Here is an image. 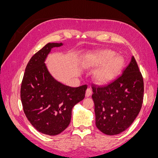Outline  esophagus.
Segmentation results:
<instances>
[{
  "instance_id": "1",
  "label": "esophagus",
  "mask_w": 158,
  "mask_h": 158,
  "mask_svg": "<svg viewBox=\"0 0 158 158\" xmlns=\"http://www.w3.org/2000/svg\"><path fill=\"white\" fill-rule=\"evenodd\" d=\"M92 89H91L90 88H88L87 89H86V91H85V97L86 98H88L89 96H90L91 95H92Z\"/></svg>"
}]
</instances>
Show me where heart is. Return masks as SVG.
<instances>
[{
  "label": "heart",
  "instance_id": "obj_1",
  "mask_svg": "<svg viewBox=\"0 0 158 158\" xmlns=\"http://www.w3.org/2000/svg\"><path fill=\"white\" fill-rule=\"evenodd\" d=\"M125 60L120 55H115L111 50L106 49L88 55L84 65L88 68H94L101 65L95 73V79L99 84L111 82L121 73Z\"/></svg>",
  "mask_w": 158,
  "mask_h": 158
}]
</instances>
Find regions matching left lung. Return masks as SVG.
I'll return each instance as SVG.
<instances>
[{
  "label": "left lung",
  "instance_id": "obj_1",
  "mask_svg": "<svg viewBox=\"0 0 158 158\" xmlns=\"http://www.w3.org/2000/svg\"><path fill=\"white\" fill-rule=\"evenodd\" d=\"M92 88L97 128L107 135L125 131L139 113L144 97V81L135 57L111 84Z\"/></svg>",
  "mask_w": 158,
  "mask_h": 158
}]
</instances>
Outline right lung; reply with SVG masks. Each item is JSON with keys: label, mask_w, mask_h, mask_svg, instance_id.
I'll use <instances>...</instances> for the list:
<instances>
[{"label": "right lung", "mask_w": 158, "mask_h": 158, "mask_svg": "<svg viewBox=\"0 0 158 158\" xmlns=\"http://www.w3.org/2000/svg\"><path fill=\"white\" fill-rule=\"evenodd\" d=\"M62 43H49L33 55L26 66L20 97L28 121L37 131L49 136L61 133L69 125L72 109L84 99L87 85L77 88L59 82L45 63L54 47Z\"/></svg>", "instance_id": "1"}]
</instances>
